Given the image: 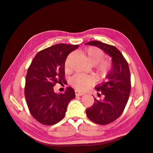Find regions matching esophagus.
Here are the masks:
<instances>
[{"label": "esophagus", "mask_w": 153, "mask_h": 153, "mask_svg": "<svg viewBox=\"0 0 153 153\" xmlns=\"http://www.w3.org/2000/svg\"><path fill=\"white\" fill-rule=\"evenodd\" d=\"M75 95L76 96H83V95L84 94V93H83V92H80L76 90L75 91Z\"/></svg>", "instance_id": "obj_1"}]
</instances>
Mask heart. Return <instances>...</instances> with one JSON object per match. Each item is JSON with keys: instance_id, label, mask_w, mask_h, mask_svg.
I'll list each match as a JSON object with an SVG mask.
<instances>
[{"instance_id": "b5f03b06", "label": "heart", "mask_w": 153, "mask_h": 153, "mask_svg": "<svg viewBox=\"0 0 153 153\" xmlns=\"http://www.w3.org/2000/svg\"><path fill=\"white\" fill-rule=\"evenodd\" d=\"M82 54L93 66L97 76L101 79L106 77L112 68V63L107 59H103L105 53L102 50L96 47H90L83 50ZM73 56V53H69L67 56L64 62L65 71L69 69ZM95 80L93 77L82 74H76L69 80V84L76 90L80 91H86L89 87L93 86Z\"/></svg>"}]
</instances>
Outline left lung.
<instances>
[{
    "label": "left lung",
    "instance_id": "1",
    "mask_svg": "<svg viewBox=\"0 0 153 153\" xmlns=\"http://www.w3.org/2000/svg\"><path fill=\"white\" fill-rule=\"evenodd\" d=\"M85 45L98 47L112 57V68L106 76L108 81L96 87L104 98H94V104L86 110L87 116L91 121L101 125L108 124L122 114L130 94L131 75L128 63L114 46L99 41H90Z\"/></svg>",
    "mask_w": 153,
    "mask_h": 153
}]
</instances>
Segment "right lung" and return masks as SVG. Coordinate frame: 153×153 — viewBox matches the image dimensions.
<instances>
[{"mask_svg":"<svg viewBox=\"0 0 153 153\" xmlns=\"http://www.w3.org/2000/svg\"><path fill=\"white\" fill-rule=\"evenodd\" d=\"M76 45L57 44L41 50L27 70L24 94L30 113L44 125L57 123L65 116L67 106L75 98V91L68 87L64 93H55L53 86L64 82V62Z\"/></svg>","mask_w":153,"mask_h":153,"instance_id":"right-lung-1","label":"right lung"}]
</instances>
